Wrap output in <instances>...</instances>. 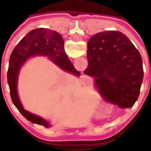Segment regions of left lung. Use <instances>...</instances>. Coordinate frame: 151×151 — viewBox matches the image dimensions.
I'll list each match as a JSON object with an SVG mask.
<instances>
[{
    "label": "left lung",
    "instance_id": "1",
    "mask_svg": "<svg viewBox=\"0 0 151 151\" xmlns=\"http://www.w3.org/2000/svg\"><path fill=\"white\" fill-rule=\"evenodd\" d=\"M87 60L84 73L95 78L105 100L120 108L133 107L144 71L141 54L129 38L120 31L97 33L87 44Z\"/></svg>",
    "mask_w": 151,
    "mask_h": 151
}]
</instances>
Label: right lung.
Masks as SVG:
<instances>
[{
    "instance_id": "add662e5",
    "label": "right lung",
    "mask_w": 151,
    "mask_h": 151,
    "mask_svg": "<svg viewBox=\"0 0 151 151\" xmlns=\"http://www.w3.org/2000/svg\"><path fill=\"white\" fill-rule=\"evenodd\" d=\"M45 56L49 60L65 71L76 76L80 75L69 60L64 49V40L61 35L55 31L47 28H37L32 30L22 38L13 50L9 58V69L7 72L10 97L15 107L23 116L34 124H41L44 127L50 126L47 121L42 117L26 111L19 100L17 91V82L19 69L27 60L31 56Z\"/></svg>"
}]
</instances>
